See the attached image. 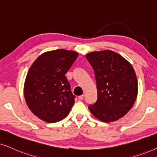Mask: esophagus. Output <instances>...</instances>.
I'll use <instances>...</instances> for the list:
<instances>
[{
  "mask_svg": "<svg viewBox=\"0 0 157 157\" xmlns=\"http://www.w3.org/2000/svg\"><path fill=\"white\" fill-rule=\"evenodd\" d=\"M84 98H85V95H80L78 97V99L80 100H82L83 99H84Z\"/></svg>",
  "mask_w": 157,
  "mask_h": 157,
  "instance_id": "obj_1",
  "label": "esophagus"
}]
</instances>
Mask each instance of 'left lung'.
Returning <instances> with one entry per match:
<instances>
[{
  "mask_svg": "<svg viewBox=\"0 0 157 157\" xmlns=\"http://www.w3.org/2000/svg\"><path fill=\"white\" fill-rule=\"evenodd\" d=\"M86 58L95 72L98 99L89 110L103 122L116 121L133 107L138 95V81L132 65L111 50L93 52Z\"/></svg>",
  "mask_w": 157,
  "mask_h": 157,
  "instance_id": "1",
  "label": "left lung"
}]
</instances>
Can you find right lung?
I'll use <instances>...</instances> for the list:
<instances>
[{
    "instance_id": "1",
    "label": "right lung",
    "mask_w": 157,
    "mask_h": 157,
    "mask_svg": "<svg viewBox=\"0 0 157 157\" xmlns=\"http://www.w3.org/2000/svg\"><path fill=\"white\" fill-rule=\"evenodd\" d=\"M78 53L65 49L47 52L31 66L24 82L26 103L41 120L55 123L66 118L75 103V96L65 77Z\"/></svg>"
}]
</instances>
